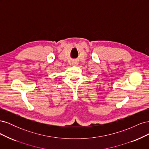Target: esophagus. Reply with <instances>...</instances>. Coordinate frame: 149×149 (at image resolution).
<instances>
[{
	"label": "esophagus",
	"mask_w": 149,
	"mask_h": 149,
	"mask_svg": "<svg viewBox=\"0 0 149 149\" xmlns=\"http://www.w3.org/2000/svg\"><path fill=\"white\" fill-rule=\"evenodd\" d=\"M73 65H78V63H76V62H74Z\"/></svg>",
	"instance_id": "obj_1"
}]
</instances>
